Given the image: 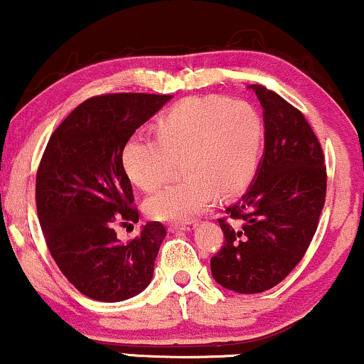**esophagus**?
<instances>
[{"mask_svg":"<svg viewBox=\"0 0 364 364\" xmlns=\"http://www.w3.org/2000/svg\"><path fill=\"white\" fill-rule=\"evenodd\" d=\"M196 225V223H193V220H191V223H186V224H169V231L171 232H174V231H190V229H193Z\"/></svg>","mask_w":364,"mask_h":364,"instance_id":"esophagus-1","label":"esophagus"}]
</instances>
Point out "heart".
Masks as SVG:
<instances>
[{
	"label": "heart",
	"mask_w": 364,
	"mask_h": 364,
	"mask_svg": "<svg viewBox=\"0 0 364 364\" xmlns=\"http://www.w3.org/2000/svg\"><path fill=\"white\" fill-rule=\"evenodd\" d=\"M260 116L246 102L193 97L176 104L156 123V139L133 136L123 149L129 181L156 191L179 161L181 181L147 200V212L159 220H188L250 185L260 154Z\"/></svg>",
	"instance_id": "1"
}]
</instances>
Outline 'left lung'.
Returning a JSON list of instances; mask_svg holds the SVG:
<instances>
[{"label": "left lung", "mask_w": 364, "mask_h": 364, "mask_svg": "<svg viewBox=\"0 0 364 364\" xmlns=\"http://www.w3.org/2000/svg\"><path fill=\"white\" fill-rule=\"evenodd\" d=\"M263 156L253 183L219 219L224 246L210 260L215 282L257 294L284 281L306 253L325 203L321 145L303 112L263 85Z\"/></svg>", "instance_id": "8db88e82"}]
</instances>
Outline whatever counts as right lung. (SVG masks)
<instances>
[{"mask_svg": "<svg viewBox=\"0 0 364 364\" xmlns=\"http://www.w3.org/2000/svg\"><path fill=\"white\" fill-rule=\"evenodd\" d=\"M171 97L124 92L87 99L54 129L41 159L36 203L46 245L63 275L95 301H124L152 281L166 228L147 223L129 243L116 236L118 224L139 223L121 156Z\"/></svg>", "mask_w": 364, "mask_h": 364, "instance_id": "add662e5", "label": "right lung"}]
</instances>
